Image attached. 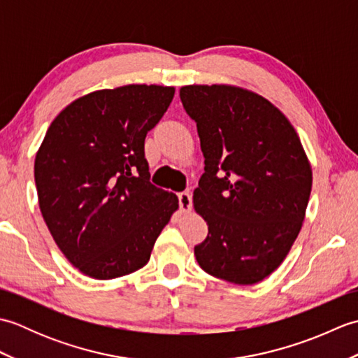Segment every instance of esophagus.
<instances>
[{
    "label": "esophagus",
    "instance_id": "obj_1",
    "mask_svg": "<svg viewBox=\"0 0 358 358\" xmlns=\"http://www.w3.org/2000/svg\"><path fill=\"white\" fill-rule=\"evenodd\" d=\"M178 203H180V210L186 214L192 209V196L189 192H180L178 194Z\"/></svg>",
    "mask_w": 358,
    "mask_h": 358
}]
</instances>
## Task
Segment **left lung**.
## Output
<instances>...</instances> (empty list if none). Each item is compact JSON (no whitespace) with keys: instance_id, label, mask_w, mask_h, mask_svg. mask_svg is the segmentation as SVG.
<instances>
[{"instance_id":"obj_1","label":"left lung","mask_w":358,"mask_h":358,"mask_svg":"<svg viewBox=\"0 0 358 358\" xmlns=\"http://www.w3.org/2000/svg\"><path fill=\"white\" fill-rule=\"evenodd\" d=\"M180 98L204 157L194 208L209 232L196 262L217 278L258 283L299 237L313 187L306 152L283 112L248 89L191 85Z\"/></svg>"}]
</instances>
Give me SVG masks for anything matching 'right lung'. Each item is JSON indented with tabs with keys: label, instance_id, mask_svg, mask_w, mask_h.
Masks as SVG:
<instances>
[{
	"label": "right lung",
	"instance_id": "obj_1",
	"mask_svg": "<svg viewBox=\"0 0 358 358\" xmlns=\"http://www.w3.org/2000/svg\"><path fill=\"white\" fill-rule=\"evenodd\" d=\"M173 87L127 85L72 101L35 157L38 203L59 250L96 280L141 269L178 199L149 181L144 138Z\"/></svg>",
	"mask_w": 358,
	"mask_h": 358
}]
</instances>
